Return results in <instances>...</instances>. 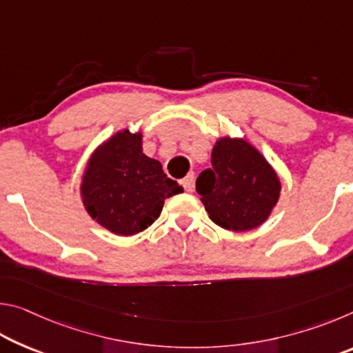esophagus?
Listing matches in <instances>:
<instances>
[{"mask_svg": "<svg viewBox=\"0 0 353 353\" xmlns=\"http://www.w3.org/2000/svg\"><path fill=\"white\" fill-rule=\"evenodd\" d=\"M182 185L187 191H193V187H194V174H193V172H188V174L183 177Z\"/></svg>", "mask_w": 353, "mask_h": 353, "instance_id": "34e87169", "label": "esophagus"}]
</instances>
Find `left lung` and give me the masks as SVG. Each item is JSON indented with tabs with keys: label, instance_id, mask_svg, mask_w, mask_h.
Instances as JSON below:
<instances>
[{
	"label": "left lung",
	"instance_id": "1",
	"mask_svg": "<svg viewBox=\"0 0 353 353\" xmlns=\"http://www.w3.org/2000/svg\"><path fill=\"white\" fill-rule=\"evenodd\" d=\"M212 166L201 172L196 190L214 224L248 232L271 216L282 182L254 145L240 137H219L212 151Z\"/></svg>",
	"mask_w": 353,
	"mask_h": 353
}]
</instances>
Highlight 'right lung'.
Segmentation results:
<instances>
[{"label":"right lung","mask_w":353,"mask_h":353,"mask_svg":"<svg viewBox=\"0 0 353 353\" xmlns=\"http://www.w3.org/2000/svg\"><path fill=\"white\" fill-rule=\"evenodd\" d=\"M79 190L92 219L112 234L132 236L146 230L160 216L165 199L183 187L143 152V132L121 129L92 152Z\"/></svg>","instance_id":"right-lung-1"}]
</instances>
